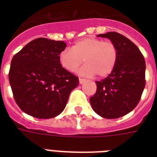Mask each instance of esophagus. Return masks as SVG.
Returning a JSON list of instances; mask_svg holds the SVG:
<instances>
[{
	"mask_svg": "<svg viewBox=\"0 0 157 157\" xmlns=\"http://www.w3.org/2000/svg\"><path fill=\"white\" fill-rule=\"evenodd\" d=\"M86 79H84V78H79V82H80V84H83L85 81H86Z\"/></svg>",
	"mask_w": 157,
	"mask_h": 157,
	"instance_id": "34e87169",
	"label": "esophagus"
}]
</instances>
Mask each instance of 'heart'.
<instances>
[{
	"label": "heart",
	"instance_id": "1",
	"mask_svg": "<svg viewBox=\"0 0 157 157\" xmlns=\"http://www.w3.org/2000/svg\"><path fill=\"white\" fill-rule=\"evenodd\" d=\"M118 59V50L114 43L95 37L77 40L72 49H64L59 53V63L67 71L73 72L83 63L80 70L82 76L106 77L114 70Z\"/></svg>",
	"mask_w": 157,
	"mask_h": 157
}]
</instances>
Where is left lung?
Segmentation results:
<instances>
[{
    "label": "left lung",
    "instance_id": "8db88e82",
    "mask_svg": "<svg viewBox=\"0 0 157 157\" xmlns=\"http://www.w3.org/2000/svg\"><path fill=\"white\" fill-rule=\"evenodd\" d=\"M98 36L114 43L118 59L112 73L96 81L97 90L90 102L98 115L116 119L131 112L140 101L146 85L145 59L137 45L120 33L110 32Z\"/></svg>",
    "mask_w": 157,
    "mask_h": 157
}]
</instances>
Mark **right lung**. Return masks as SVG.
<instances>
[{
	"label": "right lung",
	"instance_id": "add662e5",
	"mask_svg": "<svg viewBox=\"0 0 157 157\" xmlns=\"http://www.w3.org/2000/svg\"><path fill=\"white\" fill-rule=\"evenodd\" d=\"M62 40L37 38L26 45L12 59L9 81L20 109L33 117L49 119L64 110L78 77L59 61L66 48Z\"/></svg>",
	"mask_w": 157,
	"mask_h": 157
}]
</instances>
